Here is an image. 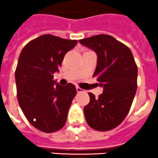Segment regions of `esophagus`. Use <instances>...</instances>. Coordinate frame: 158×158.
Segmentation results:
<instances>
[{
    "label": "esophagus",
    "mask_w": 158,
    "mask_h": 158,
    "mask_svg": "<svg viewBox=\"0 0 158 158\" xmlns=\"http://www.w3.org/2000/svg\"><path fill=\"white\" fill-rule=\"evenodd\" d=\"M77 93H83V92H85V90H84V89H82L81 88H80V87H78V86H77Z\"/></svg>",
    "instance_id": "1"
}]
</instances>
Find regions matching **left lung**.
I'll return each instance as SVG.
<instances>
[{
  "mask_svg": "<svg viewBox=\"0 0 158 158\" xmlns=\"http://www.w3.org/2000/svg\"><path fill=\"white\" fill-rule=\"evenodd\" d=\"M79 42L97 54L93 77L104 88L98 98L89 93L90 101L84 107L86 122L96 131H111L131 109L137 90L138 67L129 47L112 36L97 35Z\"/></svg>",
  "mask_w": 158,
  "mask_h": 158,
  "instance_id": "obj_1",
  "label": "left lung"
}]
</instances>
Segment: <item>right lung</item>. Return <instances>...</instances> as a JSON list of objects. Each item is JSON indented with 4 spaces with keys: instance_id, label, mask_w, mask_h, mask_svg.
Here are the masks:
<instances>
[{
    "instance_id": "add662e5",
    "label": "right lung",
    "mask_w": 158,
    "mask_h": 158,
    "mask_svg": "<svg viewBox=\"0 0 158 158\" xmlns=\"http://www.w3.org/2000/svg\"><path fill=\"white\" fill-rule=\"evenodd\" d=\"M77 43L43 35L29 42L19 54L15 72L19 107L32 126L45 133L59 131L66 123L77 89L71 83L55 86L53 74Z\"/></svg>"
}]
</instances>
